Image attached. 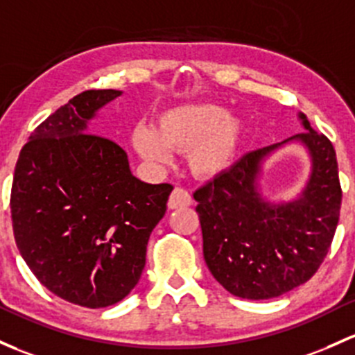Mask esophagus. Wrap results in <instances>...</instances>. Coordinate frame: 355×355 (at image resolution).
Wrapping results in <instances>:
<instances>
[{"mask_svg": "<svg viewBox=\"0 0 355 355\" xmlns=\"http://www.w3.org/2000/svg\"><path fill=\"white\" fill-rule=\"evenodd\" d=\"M192 204V196H190L189 190L182 187H175L171 192L170 199H168V207L170 209H178V207H187Z\"/></svg>", "mask_w": 355, "mask_h": 355, "instance_id": "esophagus-1", "label": "esophagus"}]
</instances>
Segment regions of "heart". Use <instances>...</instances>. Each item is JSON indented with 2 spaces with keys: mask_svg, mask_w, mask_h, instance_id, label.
<instances>
[{
  "mask_svg": "<svg viewBox=\"0 0 355 355\" xmlns=\"http://www.w3.org/2000/svg\"><path fill=\"white\" fill-rule=\"evenodd\" d=\"M243 136V125L234 115L214 103H189L175 107L158 117L155 132L136 129L132 144L144 159L155 165L166 162L168 151L187 153L190 171L211 180L225 173L233 163Z\"/></svg>",
  "mask_w": 355,
  "mask_h": 355,
  "instance_id": "b5f03b06",
  "label": "heart"
}]
</instances>
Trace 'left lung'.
Wrapping results in <instances>:
<instances>
[{"label":"left lung","mask_w":355,"mask_h":355,"mask_svg":"<svg viewBox=\"0 0 355 355\" xmlns=\"http://www.w3.org/2000/svg\"><path fill=\"white\" fill-rule=\"evenodd\" d=\"M304 129L279 144L245 155L230 170L193 192L204 259L219 282L243 300H270L313 277L325 260L342 204L337 155L304 114ZM291 139H301L313 171L300 200L268 207L254 190L259 162Z\"/></svg>","instance_id":"1"}]
</instances>
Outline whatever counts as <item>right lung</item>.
<instances>
[{
	"label": "right lung",
	"instance_id": "obj_1",
	"mask_svg": "<svg viewBox=\"0 0 355 355\" xmlns=\"http://www.w3.org/2000/svg\"><path fill=\"white\" fill-rule=\"evenodd\" d=\"M119 95L87 89L37 125L11 185L20 255L40 284L83 308H107L134 289L173 190L137 180L124 149L87 132L95 112Z\"/></svg>",
	"mask_w": 355,
	"mask_h": 355
}]
</instances>
